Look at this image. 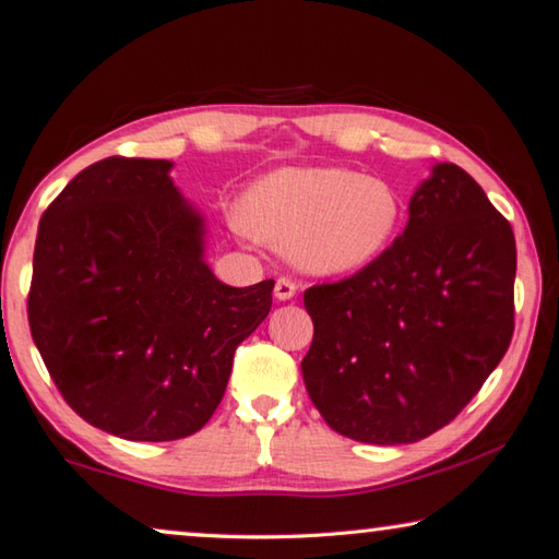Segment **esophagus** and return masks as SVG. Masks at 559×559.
Instances as JSON below:
<instances>
[{
    "instance_id": "34e87169",
    "label": "esophagus",
    "mask_w": 559,
    "mask_h": 559,
    "mask_svg": "<svg viewBox=\"0 0 559 559\" xmlns=\"http://www.w3.org/2000/svg\"><path fill=\"white\" fill-rule=\"evenodd\" d=\"M295 290H298V288H295V283L290 278H278L276 281V288H273V295H276V300L286 302V300L293 298Z\"/></svg>"
}]
</instances>
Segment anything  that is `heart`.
<instances>
[{
	"mask_svg": "<svg viewBox=\"0 0 559 559\" xmlns=\"http://www.w3.org/2000/svg\"><path fill=\"white\" fill-rule=\"evenodd\" d=\"M395 186L344 167H281L251 186L245 221L308 276H346L385 254L402 227Z\"/></svg>",
	"mask_w": 559,
	"mask_h": 559,
	"instance_id": "obj_1",
	"label": "heart"
}]
</instances>
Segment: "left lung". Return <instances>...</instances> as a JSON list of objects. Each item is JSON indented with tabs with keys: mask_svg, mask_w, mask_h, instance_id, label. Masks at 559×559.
<instances>
[{
	"mask_svg": "<svg viewBox=\"0 0 559 559\" xmlns=\"http://www.w3.org/2000/svg\"><path fill=\"white\" fill-rule=\"evenodd\" d=\"M516 239L465 169L431 167L376 264L305 290L312 404L360 443H417L453 421L513 334Z\"/></svg>",
	"mask_w": 559,
	"mask_h": 559,
	"instance_id": "1",
	"label": "left lung"
}]
</instances>
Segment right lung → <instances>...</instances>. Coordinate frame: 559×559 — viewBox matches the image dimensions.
Listing matches in <instances>:
<instances>
[{
    "label": "right lung",
    "mask_w": 559,
    "mask_h": 559,
    "mask_svg": "<svg viewBox=\"0 0 559 559\" xmlns=\"http://www.w3.org/2000/svg\"><path fill=\"white\" fill-rule=\"evenodd\" d=\"M169 159L108 157L40 217L28 324L64 402L128 441H177L221 404L273 281L235 288L205 261V217Z\"/></svg>",
    "instance_id": "add662e5"
}]
</instances>
